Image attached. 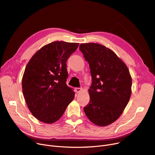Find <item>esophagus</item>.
<instances>
[{
	"instance_id": "obj_1",
	"label": "esophagus",
	"mask_w": 155,
	"mask_h": 155,
	"mask_svg": "<svg viewBox=\"0 0 155 155\" xmlns=\"http://www.w3.org/2000/svg\"><path fill=\"white\" fill-rule=\"evenodd\" d=\"M82 88H75V91L77 92V93H80L81 91H82Z\"/></svg>"
}]
</instances>
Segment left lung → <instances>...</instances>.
<instances>
[{"instance_id":"obj_1","label":"left lung","mask_w":155,"mask_h":155,"mask_svg":"<svg viewBox=\"0 0 155 155\" xmlns=\"http://www.w3.org/2000/svg\"><path fill=\"white\" fill-rule=\"evenodd\" d=\"M79 49L89 64L92 78L90 101L84 112L94 124L109 125L120 117L131 97L129 71L114 52L102 45L81 44Z\"/></svg>"}]
</instances>
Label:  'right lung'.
<instances>
[{
	"label": "right lung",
	"mask_w": 155,
	"mask_h": 155,
	"mask_svg": "<svg viewBox=\"0 0 155 155\" xmlns=\"http://www.w3.org/2000/svg\"><path fill=\"white\" fill-rule=\"evenodd\" d=\"M79 43L54 41L32 56L24 70L22 92L28 107L37 119L46 124L57 121L73 100L67 86V61Z\"/></svg>",
	"instance_id": "obj_1"
}]
</instances>
